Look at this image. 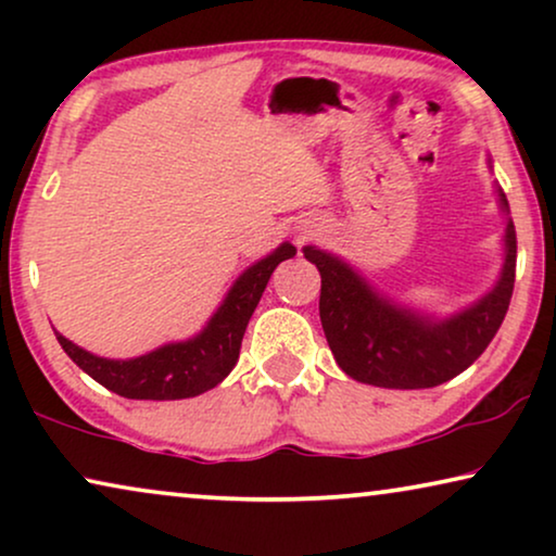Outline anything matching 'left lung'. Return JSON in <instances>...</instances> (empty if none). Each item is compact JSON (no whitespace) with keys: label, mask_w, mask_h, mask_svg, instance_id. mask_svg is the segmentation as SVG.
Listing matches in <instances>:
<instances>
[{"label":"left lung","mask_w":556,"mask_h":556,"mask_svg":"<svg viewBox=\"0 0 556 556\" xmlns=\"http://www.w3.org/2000/svg\"><path fill=\"white\" fill-rule=\"evenodd\" d=\"M498 197L508 210L506 194ZM303 255L321 273L318 314L339 367L364 384L425 390L468 369L504 324L516 278V230L508 219L506 263L496 288L445 321H428L379 299L339 257L316 248H303Z\"/></svg>","instance_id":"left-lung-1"}]
</instances>
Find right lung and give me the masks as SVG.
Instances as JSON below:
<instances>
[{
	"instance_id": "add662e5",
	"label": "right lung",
	"mask_w": 556,
	"mask_h": 556,
	"mask_svg": "<svg viewBox=\"0 0 556 556\" xmlns=\"http://www.w3.org/2000/svg\"><path fill=\"white\" fill-rule=\"evenodd\" d=\"M295 255V248L283 242L276 253L263 257L248 268L227 293L223 306L210 318L207 329L194 339L166 344L156 352L136 356V359H103L75 346L73 341L55 337L65 354L78 367L103 384L105 390L126 400H185L212 390L230 375L240 356L242 333L248 329L250 316L268 286L278 263Z\"/></svg>"
}]
</instances>
